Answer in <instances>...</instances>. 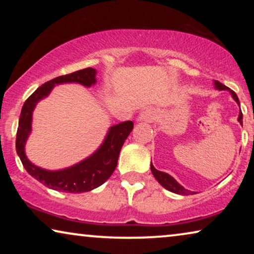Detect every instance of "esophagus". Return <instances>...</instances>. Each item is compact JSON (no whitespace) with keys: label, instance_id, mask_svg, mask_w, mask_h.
Returning <instances> with one entry per match:
<instances>
[{"label":"esophagus","instance_id":"obj_1","mask_svg":"<svg viewBox=\"0 0 254 254\" xmlns=\"http://www.w3.org/2000/svg\"><path fill=\"white\" fill-rule=\"evenodd\" d=\"M155 120V114L150 110L142 111V112L138 114L136 121L138 123H152Z\"/></svg>","mask_w":254,"mask_h":254}]
</instances>
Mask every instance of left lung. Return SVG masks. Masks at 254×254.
Returning a JSON list of instances; mask_svg holds the SVG:
<instances>
[{
  "label": "left lung",
  "instance_id": "obj_1",
  "mask_svg": "<svg viewBox=\"0 0 254 254\" xmlns=\"http://www.w3.org/2000/svg\"><path fill=\"white\" fill-rule=\"evenodd\" d=\"M214 84H215V89H217V90H228V91L231 93L232 98H234L236 100V103H237L238 105H239V99H238L237 95H236V93H235V91H232V90H230V89L228 88V86H225L224 84H222V83H220L218 81H214ZM238 121H239V124L243 125V113H242V111H241V112H239ZM150 169H151V172H152V175H154V177L156 178V180H157V182L161 184V185L164 187V189L170 190V192L176 193V194H180V195H190V194L195 193V192H192V190H189L184 189V187L180 185V184L177 182V180L173 178V177H171V176L168 175V173H165V172L158 171V170H156L154 168V165H152V164L150 166Z\"/></svg>",
  "mask_w": 254,
  "mask_h": 254
}]
</instances>
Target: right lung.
<instances>
[{"instance_id":"add662e5","label":"right lung","mask_w":254,"mask_h":254,"mask_svg":"<svg viewBox=\"0 0 254 254\" xmlns=\"http://www.w3.org/2000/svg\"><path fill=\"white\" fill-rule=\"evenodd\" d=\"M96 74V69L85 68L51 79L39 86L25 100L22 107L17 128L16 151L29 175L52 190L67 193H83L103 185L116 170L121 148L134 127L131 121L114 125L107 131L103 144L91 156L70 168L50 171L34 165L27 159L25 143L31 133L32 113L37 103L46 98L55 85L62 83H78L89 88L97 82Z\"/></svg>"}]
</instances>
